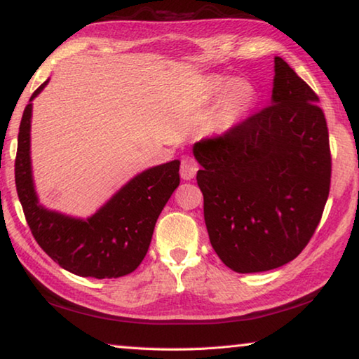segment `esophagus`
I'll return each mask as SVG.
<instances>
[{"label":"esophagus","mask_w":359,"mask_h":359,"mask_svg":"<svg viewBox=\"0 0 359 359\" xmlns=\"http://www.w3.org/2000/svg\"><path fill=\"white\" fill-rule=\"evenodd\" d=\"M198 163L193 156H184L180 163V177L184 180H191L198 172Z\"/></svg>","instance_id":"1"}]
</instances>
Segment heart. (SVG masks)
<instances>
[{
	"instance_id": "obj_1",
	"label": "heart",
	"mask_w": 359,
	"mask_h": 359,
	"mask_svg": "<svg viewBox=\"0 0 359 359\" xmlns=\"http://www.w3.org/2000/svg\"><path fill=\"white\" fill-rule=\"evenodd\" d=\"M209 95L218 96L212 111V126L217 133H229L238 128L258 101L257 90L244 79H212Z\"/></svg>"
}]
</instances>
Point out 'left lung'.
Listing matches in <instances>:
<instances>
[{"mask_svg": "<svg viewBox=\"0 0 359 359\" xmlns=\"http://www.w3.org/2000/svg\"><path fill=\"white\" fill-rule=\"evenodd\" d=\"M274 65L271 106L193 145L210 244L241 274L294 259L330 194V135L318 96L280 57Z\"/></svg>", "mask_w": 359, "mask_h": 359, "instance_id": "1", "label": "left lung"}]
</instances>
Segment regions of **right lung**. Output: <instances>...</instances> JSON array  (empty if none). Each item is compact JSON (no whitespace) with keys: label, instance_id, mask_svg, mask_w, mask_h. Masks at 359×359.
Instances as JSON below:
<instances>
[{"label":"right lung","instance_id":"add662e5","mask_svg":"<svg viewBox=\"0 0 359 359\" xmlns=\"http://www.w3.org/2000/svg\"><path fill=\"white\" fill-rule=\"evenodd\" d=\"M23 111L15 156V187L27 223L39 247L63 269L81 277L117 278L142 263L155 223L180 184V161L150 168L137 174L92 217L74 218L48 210L34 191L29 130L32 101Z\"/></svg>","mask_w":359,"mask_h":359}]
</instances>
